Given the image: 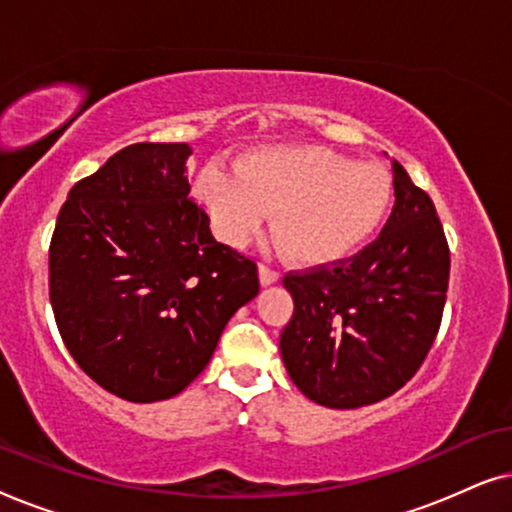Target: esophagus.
<instances>
[{
    "instance_id": "1",
    "label": "esophagus",
    "mask_w": 512,
    "mask_h": 512,
    "mask_svg": "<svg viewBox=\"0 0 512 512\" xmlns=\"http://www.w3.org/2000/svg\"><path fill=\"white\" fill-rule=\"evenodd\" d=\"M258 279H261V286H272L279 282V272L268 268V265H261V268H258Z\"/></svg>"
}]
</instances>
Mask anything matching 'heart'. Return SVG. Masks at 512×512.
<instances>
[{
  "label": "heart",
  "mask_w": 512,
  "mask_h": 512,
  "mask_svg": "<svg viewBox=\"0 0 512 512\" xmlns=\"http://www.w3.org/2000/svg\"><path fill=\"white\" fill-rule=\"evenodd\" d=\"M193 193L214 233L242 247L272 214V235L293 263L324 268L347 261L377 235L394 181L377 163H354L324 146L284 144L242 153L235 174L207 165Z\"/></svg>",
  "instance_id": "1"
}]
</instances>
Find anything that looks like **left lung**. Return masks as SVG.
<instances>
[{
	"label": "left lung",
	"instance_id": "1",
	"mask_svg": "<svg viewBox=\"0 0 512 512\" xmlns=\"http://www.w3.org/2000/svg\"><path fill=\"white\" fill-rule=\"evenodd\" d=\"M396 205L380 237L333 268L286 275L279 338L293 384L333 410L377 403L417 373L443 317L450 249L436 207L394 160Z\"/></svg>",
	"mask_w": 512,
	"mask_h": 512
}]
</instances>
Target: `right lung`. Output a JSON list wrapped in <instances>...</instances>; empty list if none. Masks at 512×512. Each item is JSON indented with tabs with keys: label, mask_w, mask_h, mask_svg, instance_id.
I'll return each instance as SVG.
<instances>
[{
	"label": "right lung",
	"mask_w": 512,
	"mask_h": 512,
	"mask_svg": "<svg viewBox=\"0 0 512 512\" xmlns=\"http://www.w3.org/2000/svg\"><path fill=\"white\" fill-rule=\"evenodd\" d=\"M188 144H132L67 195L48 251L60 335L83 373L132 403L177 396L258 296L256 263L216 242L188 198Z\"/></svg>",
	"instance_id": "obj_1"
}]
</instances>
